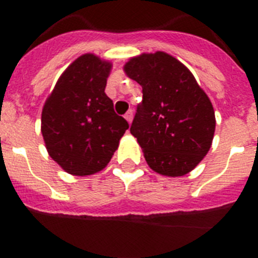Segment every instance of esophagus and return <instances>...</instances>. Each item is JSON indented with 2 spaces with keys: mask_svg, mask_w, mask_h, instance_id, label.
I'll return each mask as SVG.
<instances>
[{
  "mask_svg": "<svg viewBox=\"0 0 258 258\" xmlns=\"http://www.w3.org/2000/svg\"><path fill=\"white\" fill-rule=\"evenodd\" d=\"M133 116H134L133 109H129V111L125 113V118H126V121L129 122V124H132V121H133Z\"/></svg>",
  "mask_w": 258,
  "mask_h": 258,
  "instance_id": "obj_1",
  "label": "esophagus"
}]
</instances>
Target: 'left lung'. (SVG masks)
Instances as JSON below:
<instances>
[{"label":"left lung","mask_w":258,"mask_h":258,"mask_svg":"<svg viewBox=\"0 0 258 258\" xmlns=\"http://www.w3.org/2000/svg\"><path fill=\"white\" fill-rule=\"evenodd\" d=\"M124 72L142 86L131 133L149 166L168 177L190 173L213 141L216 117L208 95L186 66L164 51L131 58Z\"/></svg>","instance_id":"1"}]
</instances>
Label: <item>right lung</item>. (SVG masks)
<instances>
[{"mask_svg":"<svg viewBox=\"0 0 258 258\" xmlns=\"http://www.w3.org/2000/svg\"><path fill=\"white\" fill-rule=\"evenodd\" d=\"M112 63L94 54L72 61L56 81L41 115L50 157L72 175L101 172L129 124L104 93Z\"/></svg>","mask_w":258,"mask_h":258,"instance_id":"right-lung-1","label":"right lung"}]
</instances>
